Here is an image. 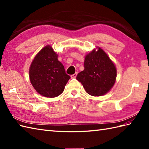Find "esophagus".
<instances>
[{
  "mask_svg": "<svg viewBox=\"0 0 149 149\" xmlns=\"http://www.w3.org/2000/svg\"><path fill=\"white\" fill-rule=\"evenodd\" d=\"M77 72L75 73L74 74H73V75H71V78H75L77 77Z\"/></svg>",
  "mask_w": 149,
  "mask_h": 149,
  "instance_id": "1",
  "label": "esophagus"
}]
</instances>
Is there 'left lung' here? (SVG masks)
<instances>
[{
    "label": "left lung",
    "mask_w": 149,
    "mask_h": 149,
    "mask_svg": "<svg viewBox=\"0 0 149 149\" xmlns=\"http://www.w3.org/2000/svg\"><path fill=\"white\" fill-rule=\"evenodd\" d=\"M84 66V70L79 73L76 79L86 92L94 97L109 92L115 83L116 68L104 50L98 47L88 53L85 56Z\"/></svg>",
    "instance_id": "8db88e82"
}]
</instances>
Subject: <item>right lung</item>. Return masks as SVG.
Wrapping results in <instances>:
<instances>
[{
  "label": "right lung",
  "instance_id": "obj_1",
  "mask_svg": "<svg viewBox=\"0 0 149 149\" xmlns=\"http://www.w3.org/2000/svg\"><path fill=\"white\" fill-rule=\"evenodd\" d=\"M52 46L46 45L34 57L29 67L31 83L37 92L43 97L59 96L70 79Z\"/></svg>",
  "mask_w": 149,
  "mask_h": 149
}]
</instances>
